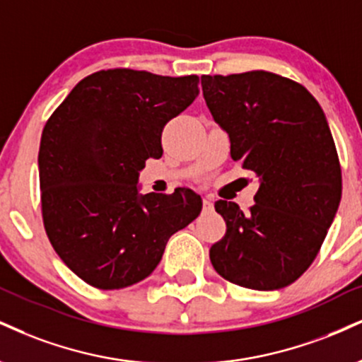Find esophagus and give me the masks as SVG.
<instances>
[{"label": "esophagus", "instance_id": "34e87169", "mask_svg": "<svg viewBox=\"0 0 362 362\" xmlns=\"http://www.w3.org/2000/svg\"><path fill=\"white\" fill-rule=\"evenodd\" d=\"M212 206H214V199H212V195H204V207L212 209Z\"/></svg>", "mask_w": 362, "mask_h": 362}]
</instances>
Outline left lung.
<instances>
[{
  "label": "left lung",
  "mask_w": 362,
  "mask_h": 362,
  "mask_svg": "<svg viewBox=\"0 0 362 362\" xmlns=\"http://www.w3.org/2000/svg\"><path fill=\"white\" fill-rule=\"evenodd\" d=\"M212 117L229 134L230 156L259 180L255 206L217 200L224 238L209 256L221 276L251 290H278L315 259L339 209L337 150L315 98L267 71L202 76Z\"/></svg>",
  "instance_id": "obj_1"
}]
</instances>
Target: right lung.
Listing matches in <instances>:
<instances>
[{
    "mask_svg": "<svg viewBox=\"0 0 362 362\" xmlns=\"http://www.w3.org/2000/svg\"><path fill=\"white\" fill-rule=\"evenodd\" d=\"M199 95V77L110 69L82 79L49 117L38 151L42 216L60 259L81 280L119 290L145 280L167 241L200 214L194 190L139 194L162 132Z\"/></svg>",
    "mask_w": 362,
    "mask_h": 362,
    "instance_id": "obj_1",
    "label": "right lung"
}]
</instances>
